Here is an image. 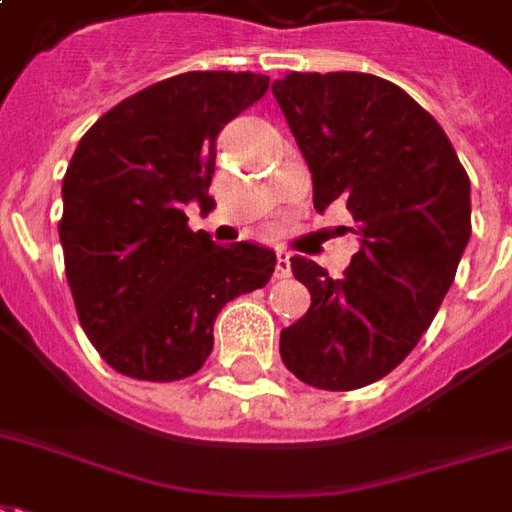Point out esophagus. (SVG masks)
<instances>
[{
  "label": "esophagus",
  "instance_id": "obj_1",
  "mask_svg": "<svg viewBox=\"0 0 512 512\" xmlns=\"http://www.w3.org/2000/svg\"><path fill=\"white\" fill-rule=\"evenodd\" d=\"M291 275V261H288V253L286 251H278L275 256V278L283 280Z\"/></svg>",
  "mask_w": 512,
  "mask_h": 512
}]
</instances>
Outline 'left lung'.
I'll return each mask as SVG.
<instances>
[{"label": "left lung", "mask_w": 512, "mask_h": 512, "mask_svg": "<svg viewBox=\"0 0 512 512\" xmlns=\"http://www.w3.org/2000/svg\"><path fill=\"white\" fill-rule=\"evenodd\" d=\"M272 94L313 172L315 210L343 202L361 237L340 280L291 259L310 307L280 332V359L307 386H370L416 348L456 278L470 178L443 126L388 80L291 72Z\"/></svg>", "instance_id": "obj_1"}]
</instances>
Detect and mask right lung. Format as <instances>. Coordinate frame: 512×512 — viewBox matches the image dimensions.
<instances>
[{"mask_svg":"<svg viewBox=\"0 0 512 512\" xmlns=\"http://www.w3.org/2000/svg\"><path fill=\"white\" fill-rule=\"evenodd\" d=\"M253 72H183L96 121L72 153L59 221L80 326L121 375L153 383L202 370L226 302L267 286L275 253L215 245L183 207H213L215 140L267 94Z\"/></svg>","mask_w":512,"mask_h":512,"instance_id":"right-lung-1","label":"right lung"}]
</instances>
